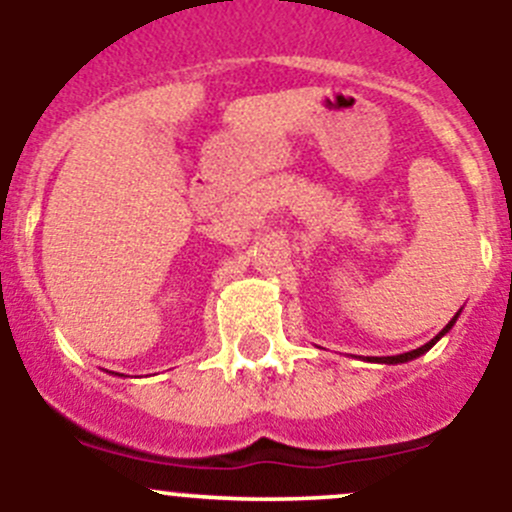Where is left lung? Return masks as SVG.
I'll return each mask as SVG.
<instances>
[{
	"label": "left lung",
	"mask_w": 512,
	"mask_h": 512,
	"mask_svg": "<svg viewBox=\"0 0 512 512\" xmlns=\"http://www.w3.org/2000/svg\"><path fill=\"white\" fill-rule=\"evenodd\" d=\"M458 315H460V312H458ZM458 315H455L453 320H450L448 325H445L443 330H440L438 335L433 337V340H430V342H425V345H423V347H418V350H410V352H403V355H390V357H372L370 362H385V365H400V362H410V360H415V357L425 355V352H428L430 347H433L435 342L440 340V337H443V335H448V332L453 330V325H455V320H458Z\"/></svg>",
	"instance_id": "left-lung-1"
}]
</instances>
